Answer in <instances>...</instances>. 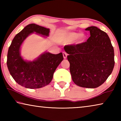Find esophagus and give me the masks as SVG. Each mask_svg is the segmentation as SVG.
Masks as SVG:
<instances>
[{
    "mask_svg": "<svg viewBox=\"0 0 121 121\" xmlns=\"http://www.w3.org/2000/svg\"><path fill=\"white\" fill-rule=\"evenodd\" d=\"M62 54H63V58H64V59H66L67 56V54L66 53V52H63Z\"/></svg>",
    "mask_w": 121,
    "mask_h": 121,
    "instance_id": "esophagus-1",
    "label": "esophagus"
}]
</instances>
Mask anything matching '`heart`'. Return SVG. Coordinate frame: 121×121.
Wrapping results in <instances>:
<instances>
[{"mask_svg":"<svg viewBox=\"0 0 121 121\" xmlns=\"http://www.w3.org/2000/svg\"><path fill=\"white\" fill-rule=\"evenodd\" d=\"M77 39L78 43H82L85 40V36L84 34H80L77 32H70L67 35L66 41L68 43H71Z\"/></svg>","mask_w":121,"mask_h":121,"instance_id":"heart-1","label":"heart"}]
</instances>
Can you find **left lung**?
Masks as SVG:
<instances>
[{
	"mask_svg": "<svg viewBox=\"0 0 121 121\" xmlns=\"http://www.w3.org/2000/svg\"><path fill=\"white\" fill-rule=\"evenodd\" d=\"M90 31L87 41L64 47L69 54L70 72L75 84L86 88H96L107 80L113 70L114 52L111 42L105 32L95 26Z\"/></svg>",
	"mask_w": 121,
	"mask_h": 121,
	"instance_id": "left-lung-1",
	"label": "left lung"
}]
</instances>
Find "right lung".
Returning <instances> with one entry per match:
<instances>
[{
	"label": "right lung",
	"mask_w": 121,
	"mask_h": 121,
	"mask_svg": "<svg viewBox=\"0 0 121 121\" xmlns=\"http://www.w3.org/2000/svg\"><path fill=\"white\" fill-rule=\"evenodd\" d=\"M36 32L48 36L50 29L32 23L24 27L12 40L7 53V65L12 77L19 85L28 89H38L48 85L63 57L62 53L46 52L32 62H26L20 55L22 42L29 35Z\"/></svg>",
	"instance_id": "add662e5"
}]
</instances>
